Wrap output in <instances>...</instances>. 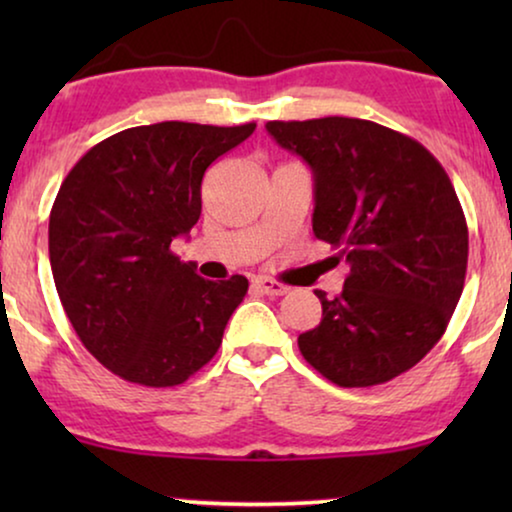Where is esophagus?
Here are the masks:
<instances>
[{"label":"esophagus","mask_w":512,"mask_h":512,"mask_svg":"<svg viewBox=\"0 0 512 512\" xmlns=\"http://www.w3.org/2000/svg\"><path fill=\"white\" fill-rule=\"evenodd\" d=\"M254 289L265 293V296H284V293H289V286L277 282V279H270V277H256Z\"/></svg>","instance_id":"obj_1"}]
</instances>
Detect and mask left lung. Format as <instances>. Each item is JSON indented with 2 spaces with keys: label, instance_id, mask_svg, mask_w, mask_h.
<instances>
[{
  "label": "left lung",
  "instance_id": "obj_1",
  "mask_svg": "<svg viewBox=\"0 0 512 512\" xmlns=\"http://www.w3.org/2000/svg\"><path fill=\"white\" fill-rule=\"evenodd\" d=\"M314 174L312 230L349 263L321 300L300 354L338 387H373L417 366L464 291L468 226L443 165L417 139L363 118L270 121Z\"/></svg>",
  "mask_w": 512,
  "mask_h": 512
}]
</instances>
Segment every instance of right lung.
I'll use <instances>...</instances> for the list:
<instances>
[{"label":"right lung","instance_id":"1","mask_svg":"<svg viewBox=\"0 0 512 512\" xmlns=\"http://www.w3.org/2000/svg\"><path fill=\"white\" fill-rule=\"evenodd\" d=\"M254 130L139 125L95 144L62 181L48 221L55 289L83 347L121 380L177 387L219 352L247 277L202 279L170 244L200 219L207 167Z\"/></svg>","mask_w":512,"mask_h":512}]
</instances>
